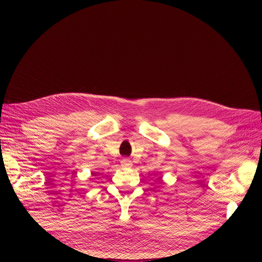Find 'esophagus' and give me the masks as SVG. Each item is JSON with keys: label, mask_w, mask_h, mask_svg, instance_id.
Returning a JSON list of instances; mask_svg holds the SVG:
<instances>
[{"label": "esophagus", "mask_w": 262, "mask_h": 262, "mask_svg": "<svg viewBox=\"0 0 262 262\" xmlns=\"http://www.w3.org/2000/svg\"><path fill=\"white\" fill-rule=\"evenodd\" d=\"M120 164H121L122 168H132V165H133L132 161H130V160H128V159H124V160H121Z\"/></svg>", "instance_id": "1"}]
</instances>
